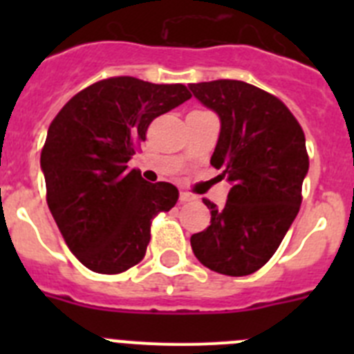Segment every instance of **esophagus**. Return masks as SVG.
Wrapping results in <instances>:
<instances>
[{
  "instance_id": "obj_1",
  "label": "esophagus",
  "mask_w": 354,
  "mask_h": 354,
  "mask_svg": "<svg viewBox=\"0 0 354 354\" xmlns=\"http://www.w3.org/2000/svg\"><path fill=\"white\" fill-rule=\"evenodd\" d=\"M192 200H193V196L192 195H189V193H180V195H179V202H180V204H187V202H192Z\"/></svg>"
}]
</instances>
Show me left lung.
I'll list each match as a JSON object with an SVG mask.
<instances>
[{"instance_id":"1","label":"left lung","mask_w":354,"mask_h":354,"mask_svg":"<svg viewBox=\"0 0 354 354\" xmlns=\"http://www.w3.org/2000/svg\"><path fill=\"white\" fill-rule=\"evenodd\" d=\"M189 90L220 117L211 165L232 184L211 225L192 236L195 257L228 277H246L273 257L301 205L308 171L305 134L271 93L236 80L192 83Z\"/></svg>"}]
</instances>
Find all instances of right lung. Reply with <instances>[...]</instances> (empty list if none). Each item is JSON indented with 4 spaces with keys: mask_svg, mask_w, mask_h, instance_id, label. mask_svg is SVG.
I'll use <instances>...</instances> for the list:
<instances>
[{
    "mask_svg": "<svg viewBox=\"0 0 354 354\" xmlns=\"http://www.w3.org/2000/svg\"><path fill=\"white\" fill-rule=\"evenodd\" d=\"M189 97L184 84L109 77L76 93L51 122L40 154L49 211L88 270L117 274L138 264L152 218L177 204L174 184L147 183L127 161L150 122Z\"/></svg>",
    "mask_w": 354,
    "mask_h": 354,
    "instance_id": "obj_1",
    "label": "right lung"
}]
</instances>
